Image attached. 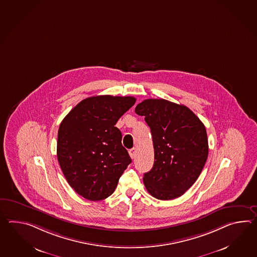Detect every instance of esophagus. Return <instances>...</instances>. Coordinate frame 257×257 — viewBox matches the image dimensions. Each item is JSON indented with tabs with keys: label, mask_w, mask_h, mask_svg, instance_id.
Here are the masks:
<instances>
[{
	"label": "esophagus",
	"mask_w": 257,
	"mask_h": 257,
	"mask_svg": "<svg viewBox=\"0 0 257 257\" xmlns=\"http://www.w3.org/2000/svg\"><path fill=\"white\" fill-rule=\"evenodd\" d=\"M129 155H130V157H131L132 159H135L136 158V156H137V149H132L129 150Z\"/></svg>",
	"instance_id": "1"
}]
</instances>
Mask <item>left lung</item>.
<instances>
[{"instance_id": "obj_1", "label": "left lung", "mask_w": 257, "mask_h": 257, "mask_svg": "<svg viewBox=\"0 0 257 257\" xmlns=\"http://www.w3.org/2000/svg\"><path fill=\"white\" fill-rule=\"evenodd\" d=\"M150 127L154 165L144 174L149 194L160 200L180 197L199 177L208 156L204 123L184 105L149 98L136 107Z\"/></svg>"}]
</instances>
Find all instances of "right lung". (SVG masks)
Here are the masks:
<instances>
[{
    "instance_id": "obj_1",
    "label": "right lung",
    "mask_w": 257,
    "mask_h": 257,
    "mask_svg": "<svg viewBox=\"0 0 257 257\" xmlns=\"http://www.w3.org/2000/svg\"><path fill=\"white\" fill-rule=\"evenodd\" d=\"M136 100L109 95L87 97L61 122L58 161L70 186L84 198L108 197L131 163L115 124Z\"/></svg>"
}]
</instances>
